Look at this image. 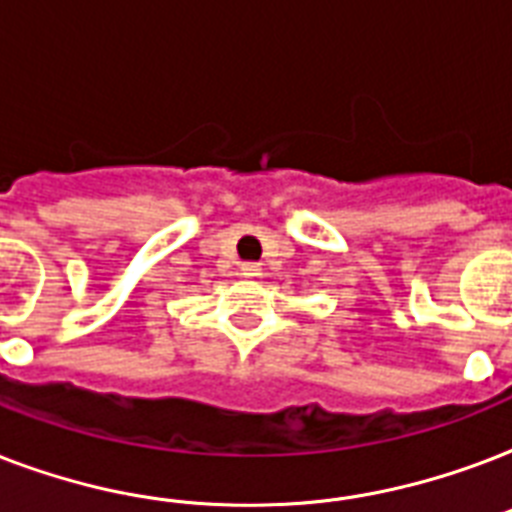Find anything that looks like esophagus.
<instances>
[{"label":"esophagus","instance_id":"obj_1","mask_svg":"<svg viewBox=\"0 0 512 512\" xmlns=\"http://www.w3.org/2000/svg\"><path fill=\"white\" fill-rule=\"evenodd\" d=\"M260 273H263L260 263H244V265H241V276H244V279H257Z\"/></svg>","mask_w":512,"mask_h":512}]
</instances>
